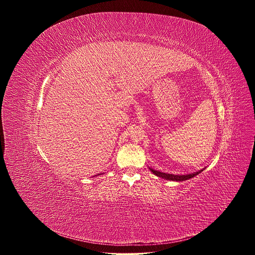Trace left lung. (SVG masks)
<instances>
[{
  "mask_svg": "<svg viewBox=\"0 0 255 255\" xmlns=\"http://www.w3.org/2000/svg\"><path fill=\"white\" fill-rule=\"evenodd\" d=\"M150 170L157 176L159 177H162V178H165V179H168V180H176V181H183V180H187L189 178H192L194 176H196L197 174H199L201 171L203 170H200V171H197V172H194V173H190V174H185V175H175V174H169V173H164V172H161V171H157V170H153L150 168Z\"/></svg>",
  "mask_w": 255,
  "mask_h": 255,
  "instance_id": "obj_1",
  "label": "left lung"
}]
</instances>
